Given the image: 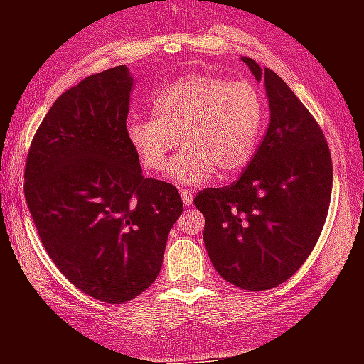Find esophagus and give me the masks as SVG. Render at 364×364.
Masks as SVG:
<instances>
[{
  "label": "esophagus",
  "mask_w": 364,
  "mask_h": 364,
  "mask_svg": "<svg viewBox=\"0 0 364 364\" xmlns=\"http://www.w3.org/2000/svg\"><path fill=\"white\" fill-rule=\"evenodd\" d=\"M180 197H182V202H184L186 205H191L193 204V193L189 191V189H180Z\"/></svg>",
  "instance_id": "esophagus-1"
}]
</instances>
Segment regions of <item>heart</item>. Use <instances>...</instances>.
I'll use <instances>...</instances> for the list:
<instances>
[{
    "instance_id": "heart-1",
    "label": "heart",
    "mask_w": 364,
    "mask_h": 364,
    "mask_svg": "<svg viewBox=\"0 0 364 364\" xmlns=\"http://www.w3.org/2000/svg\"><path fill=\"white\" fill-rule=\"evenodd\" d=\"M154 117H131L125 136L146 171L169 166L176 184H202L220 171L231 176L252 162L264 129V98L253 83L213 74H188L153 96Z\"/></svg>"
}]
</instances>
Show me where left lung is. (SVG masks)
<instances>
[{"instance_id":"obj_1","label":"left lung","mask_w":364,"mask_h":364,"mask_svg":"<svg viewBox=\"0 0 364 364\" xmlns=\"http://www.w3.org/2000/svg\"><path fill=\"white\" fill-rule=\"evenodd\" d=\"M264 82L269 125L235 184L202 189L204 244L222 279L242 290L282 284L317 244L332 197V156L319 124L284 80L240 58Z\"/></svg>"}]
</instances>
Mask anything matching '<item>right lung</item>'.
Wrapping results in <instances>:
<instances>
[{
	"mask_svg": "<svg viewBox=\"0 0 364 364\" xmlns=\"http://www.w3.org/2000/svg\"><path fill=\"white\" fill-rule=\"evenodd\" d=\"M133 78L92 74L49 109L32 138L25 198L41 244L83 294L122 304L162 268L184 205L175 186L146 178L125 136Z\"/></svg>",
	"mask_w": 364,
	"mask_h": 364,
	"instance_id": "1",
	"label": "right lung"
}]
</instances>
